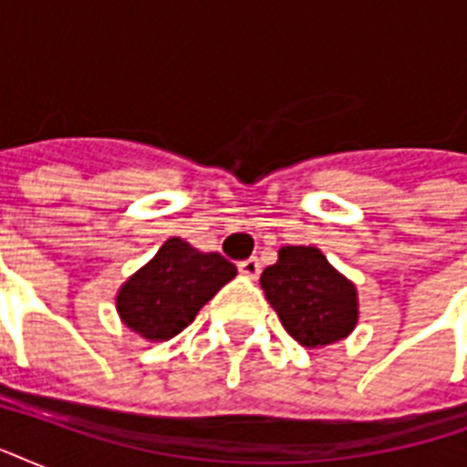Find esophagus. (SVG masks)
Wrapping results in <instances>:
<instances>
[{
	"label": "esophagus",
	"instance_id": "1",
	"mask_svg": "<svg viewBox=\"0 0 467 467\" xmlns=\"http://www.w3.org/2000/svg\"><path fill=\"white\" fill-rule=\"evenodd\" d=\"M237 269H240L242 276L259 278V274H262V262L256 256H252V259H244V262L237 264Z\"/></svg>",
	"mask_w": 467,
	"mask_h": 467
}]
</instances>
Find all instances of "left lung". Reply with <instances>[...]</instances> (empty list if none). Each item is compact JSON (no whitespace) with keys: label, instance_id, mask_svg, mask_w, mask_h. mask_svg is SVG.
<instances>
[{"label":"left lung","instance_id":"obj_1","mask_svg":"<svg viewBox=\"0 0 467 467\" xmlns=\"http://www.w3.org/2000/svg\"><path fill=\"white\" fill-rule=\"evenodd\" d=\"M262 288L285 332L303 347L344 339L358 319L354 284L315 247L281 249L278 262L264 269Z\"/></svg>","mask_w":467,"mask_h":467}]
</instances>
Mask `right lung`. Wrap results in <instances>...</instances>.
Returning <instances> with one entry per match:
<instances>
[{
	"mask_svg": "<svg viewBox=\"0 0 467 467\" xmlns=\"http://www.w3.org/2000/svg\"><path fill=\"white\" fill-rule=\"evenodd\" d=\"M234 274V264L218 252L203 254L189 242L171 237L152 262L123 284L116 307L120 319L140 337L169 339L189 327Z\"/></svg>",
	"mask_w": 467,
	"mask_h": 467,
	"instance_id": "right-lung-1",
	"label": "right lung"
}]
</instances>
